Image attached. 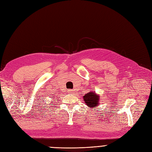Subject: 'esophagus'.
Returning a JSON list of instances; mask_svg holds the SVG:
<instances>
[{
  "label": "esophagus",
  "instance_id": "34e87169",
  "mask_svg": "<svg viewBox=\"0 0 152 152\" xmlns=\"http://www.w3.org/2000/svg\"><path fill=\"white\" fill-rule=\"evenodd\" d=\"M68 93H73V90H72V89L68 90Z\"/></svg>",
  "mask_w": 152,
  "mask_h": 152
}]
</instances>
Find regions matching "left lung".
Here are the masks:
<instances>
[{
    "label": "left lung",
    "mask_w": 152,
    "mask_h": 152,
    "mask_svg": "<svg viewBox=\"0 0 152 152\" xmlns=\"http://www.w3.org/2000/svg\"><path fill=\"white\" fill-rule=\"evenodd\" d=\"M83 99L85 102L86 104H87L89 108H95L99 105V95L96 94L94 92H89L84 96Z\"/></svg>",
    "instance_id": "1"
}]
</instances>
